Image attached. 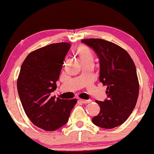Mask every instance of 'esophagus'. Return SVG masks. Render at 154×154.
<instances>
[{"instance_id": "34e87169", "label": "esophagus", "mask_w": 154, "mask_h": 154, "mask_svg": "<svg viewBox=\"0 0 154 154\" xmlns=\"http://www.w3.org/2000/svg\"><path fill=\"white\" fill-rule=\"evenodd\" d=\"M79 101H81V102L83 103V104H88V103L91 102V100H85V99H79Z\"/></svg>"}]
</instances>
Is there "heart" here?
Returning <instances> with one entry per match:
<instances>
[{
    "label": "heart",
    "instance_id": "obj_1",
    "mask_svg": "<svg viewBox=\"0 0 154 154\" xmlns=\"http://www.w3.org/2000/svg\"><path fill=\"white\" fill-rule=\"evenodd\" d=\"M76 53L80 57L82 61H93L94 55L90 48L86 46H80L77 48Z\"/></svg>",
    "mask_w": 154,
    "mask_h": 154
}]
</instances>
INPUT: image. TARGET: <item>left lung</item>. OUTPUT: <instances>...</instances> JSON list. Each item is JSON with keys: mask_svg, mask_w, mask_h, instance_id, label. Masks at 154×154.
I'll return each instance as SVG.
<instances>
[{"mask_svg": "<svg viewBox=\"0 0 154 154\" xmlns=\"http://www.w3.org/2000/svg\"><path fill=\"white\" fill-rule=\"evenodd\" d=\"M100 61L99 80L107 86V99L96 101L100 112L92 119L94 125L111 129L125 122L135 107L139 85L136 66L128 52L114 43L100 38L83 39Z\"/></svg>", "mask_w": 154, "mask_h": 154, "instance_id": "obj_1", "label": "left lung"}]
</instances>
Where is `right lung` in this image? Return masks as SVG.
Masks as SVG:
<instances>
[{
	"label": "right lung",
	"mask_w": 154,
	"mask_h": 154,
	"mask_svg": "<svg viewBox=\"0 0 154 154\" xmlns=\"http://www.w3.org/2000/svg\"><path fill=\"white\" fill-rule=\"evenodd\" d=\"M69 43H55L31 52L20 67L17 81L19 97L25 113L38 128L47 131L67 122L77 99H55L50 93L57 88Z\"/></svg>",
	"instance_id": "add662e5"
}]
</instances>
